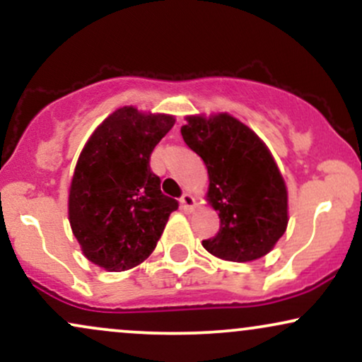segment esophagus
<instances>
[{"label":"esophagus","mask_w":362,"mask_h":362,"mask_svg":"<svg viewBox=\"0 0 362 362\" xmlns=\"http://www.w3.org/2000/svg\"><path fill=\"white\" fill-rule=\"evenodd\" d=\"M180 206H182V209L192 211L194 206H195V199L190 194H184L180 197Z\"/></svg>","instance_id":"1"}]
</instances>
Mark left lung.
<instances>
[{
  "instance_id": "left-lung-1",
  "label": "left lung",
  "mask_w": 362,
  "mask_h": 362,
  "mask_svg": "<svg viewBox=\"0 0 362 362\" xmlns=\"http://www.w3.org/2000/svg\"><path fill=\"white\" fill-rule=\"evenodd\" d=\"M180 132L204 161L207 201L219 216L218 233L202 240L206 250L231 262L271 252L288 226V190L259 136L228 114L190 115Z\"/></svg>"
}]
</instances>
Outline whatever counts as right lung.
I'll use <instances>...</instances> for the list:
<instances>
[{
  "mask_svg": "<svg viewBox=\"0 0 362 362\" xmlns=\"http://www.w3.org/2000/svg\"><path fill=\"white\" fill-rule=\"evenodd\" d=\"M175 119L115 110L95 129L69 189V223L85 257L105 271L136 267L155 250L178 202L161 194L149 158Z\"/></svg>",
  "mask_w": 362,
  "mask_h": 362,
  "instance_id": "right-lung-1",
  "label": "right lung"
}]
</instances>
